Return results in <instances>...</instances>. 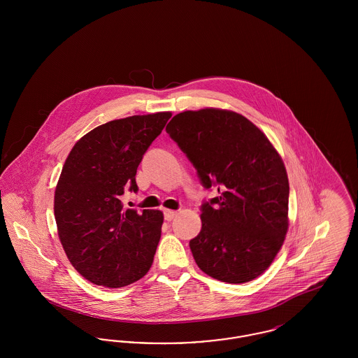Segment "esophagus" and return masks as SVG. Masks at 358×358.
<instances>
[{"instance_id": "obj_1", "label": "esophagus", "mask_w": 358, "mask_h": 358, "mask_svg": "<svg viewBox=\"0 0 358 358\" xmlns=\"http://www.w3.org/2000/svg\"><path fill=\"white\" fill-rule=\"evenodd\" d=\"M164 216H165V220H166V222H171V220H173V219L177 216V212L166 209V210L164 212Z\"/></svg>"}]
</instances>
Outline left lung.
I'll use <instances>...</instances> for the list:
<instances>
[{
	"mask_svg": "<svg viewBox=\"0 0 358 358\" xmlns=\"http://www.w3.org/2000/svg\"><path fill=\"white\" fill-rule=\"evenodd\" d=\"M166 133L203 187L219 193L201 205V231L189 241L197 266L227 283L255 279L273 263L289 228V178L280 155L251 120L228 110L180 113Z\"/></svg>",
	"mask_w": 358,
	"mask_h": 358,
	"instance_id": "1",
	"label": "left lung"
}]
</instances>
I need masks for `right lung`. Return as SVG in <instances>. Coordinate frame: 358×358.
<instances>
[{"instance_id": "obj_1", "label": "right lung", "mask_w": 358, "mask_h": 358, "mask_svg": "<svg viewBox=\"0 0 358 358\" xmlns=\"http://www.w3.org/2000/svg\"><path fill=\"white\" fill-rule=\"evenodd\" d=\"M171 113L133 115L101 124L69 154L55 190L57 234L71 264L110 289L143 278L161 238V210L124 209V189L138 192L136 169Z\"/></svg>"}]
</instances>
